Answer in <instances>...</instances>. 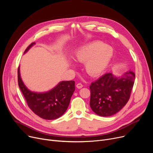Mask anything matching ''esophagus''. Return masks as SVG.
Listing matches in <instances>:
<instances>
[{"label": "esophagus", "mask_w": 153, "mask_h": 153, "mask_svg": "<svg viewBox=\"0 0 153 153\" xmlns=\"http://www.w3.org/2000/svg\"><path fill=\"white\" fill-rule=\"evenodd\" d=\"M76 87H77V88H78V89H81V88H82L83 87V85L81 83H78L76 85Z\"/></svg>", "instance_id": "esophagus-1"}]
</instances>
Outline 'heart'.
<instances>
[{
	"label": "heart",
	"mask_w": 153,
	"mask_h": 153,
	"mask_svg": "<svg viewBox=\"0 0 153 153\" xmlns=\"http://www.w3.org/2000/svg\"><path fill=\"white\" fill-rule=\"evenodd\" d=\"M113 54V49L109 45H103L100 42H94L79 50L75 58L79 62H85L87 74L96 77L106 69Z\"/></svg>",
	"instance_id": "heart-1"
}]
</instances>
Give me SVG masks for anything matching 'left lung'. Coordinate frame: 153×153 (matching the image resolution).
Segmentation results:
<instances>
[{
    "mask_svg": "<svg viewBox=\"0 0 153 153\" xmlns=\"http://www.w3.org/2000/svg\"><path fill=\"white\" fill-rule=\"evenodd\" d=\"M135 74L130 71L121 77L107 73L90 85V106L101 117L114 115L121 110L130 97Z\"/></svg>",
    "mask_w": 153,
    "mask_h": 153,
    "instance_id": "left-lung-1",
    "label": "left lung"
}]
</instances>
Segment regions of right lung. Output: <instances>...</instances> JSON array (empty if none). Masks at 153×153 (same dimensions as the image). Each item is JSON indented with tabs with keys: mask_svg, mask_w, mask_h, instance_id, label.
<instances>
[{
	"mask_svg": "<svg viewBox=\"0 0 153 153\" xmlns=\"http://www.w3.org/2000/svg\"><path fill=\"white\" fill-rule=\"evenodd\" d=\"M35 43L30 44L26 53ZM18 83L20 89L31 111L45 120H54L62 116L66 111L71 98L75 91L74 81L60 82L51 91L36 93L29 91L23 84L18 69Z\"/></svg>",
	"mask_w": 153,
	"mask_h": 153,
	"instance_id": "add662e5",
	"label": "right lung"
}]
</instances>
